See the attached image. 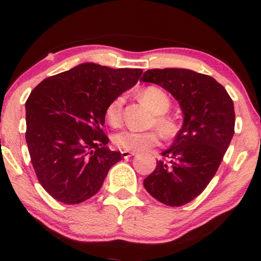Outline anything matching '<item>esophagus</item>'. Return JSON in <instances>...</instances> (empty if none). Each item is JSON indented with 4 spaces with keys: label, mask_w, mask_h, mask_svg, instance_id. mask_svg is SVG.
<instances>
[{
    "label": "esophagus",
    "mask_w": 261,
    "mask_h": 261,
    "mask_svg": "<svg viewBox=\"0 0 261 261\" xmlns=\"http://www.w3.org/2000/svg\"><path fill=\"white\" fill-rule=\"evenodd\" d=\"M121 154H122V158L127 159V158H129V156H132V155H135V154H137V153L130 152V151H122V152H121Z\"/></svg>",
    "instance_id": "1"
}]
</instances>
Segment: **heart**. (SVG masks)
<instances>
[{
  "label": "heart",
  "mask_w": 261,
  "mask_h": 261,
  "mask_svg": "<svg viewBox=\"0 0 261 261\" xmlns=\"http://www.w3.org/2000/svg\"><path fill=\"white\" fill-rule=\"evenodd\" d=\"M140 98L155 114L153 124H155L161 133L155 129L146 132H120L114 135L113 141L117 147L122 148L124 151H144V149L159 144L160 134L166 140H172L180 130L178 121L172 116L165 115V113L171 107V99L165 91L156 87H147L140 92ZM123 103V96H117L107 106L105 116L107 122L112 127H119L122 123Z\"/></svg>",
  "instance_id": "b5f03b06"
}]
</instances>
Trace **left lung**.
Segmentation results:
<instances>
[{
    "label": "left lung",
    "mask_w": 261,
    "mask_h": 261,
    "mask_svg": "<svg viewBox=\"0 0 261 261\" xmlns=\"http://www.w3.org/2000/svg\"><path fill=\"white\" fill-rule=\"evenodd\" d=\"M142 82L169 91L184 114L183 127L144 187L164 204L184 205L202 194L222 162L234 135L233 101L219 82L192 70H147Z\"/></svg>",
    "instance_id": "1"
}]
</instances>
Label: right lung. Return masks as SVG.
I'll use <instances>...</instances> for the list:
<instances>
[{"label": "right lung", "instance_id": "right-lung-1", "mask_svg": "<svg viewBox=\"0 0 261 261\" xmlns=\"http://www.w3.org/2000/svg\"><path fill=\"white\" fill-rule=\"evenodd\" d=\"M141 73L84 63L32 90L26 101L28 152L39 183L58 202L78 204L92 197L122 159L107 147L105 112Z\"/></svg>", "mask_w": 261, "mask_h": 261}]
</instances>
